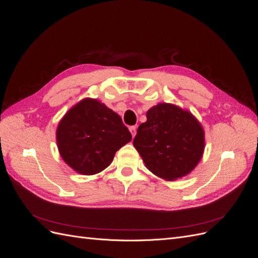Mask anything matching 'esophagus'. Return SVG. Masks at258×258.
<instances>
[{
  "instance_id": "1",
  "label": "esophagus",
  "mask_w": 258,
  "mask_h": 258,
  "mask_svg": "<svg viewBox=\"0 0 258 258\" xmlns=\"http://www.w3.org/2000/svg\"><path fill=\"white\" fill-rule=\"evenodd\" d=\"M130 132L132 134V137L134 138L135 136H136V134H137V127L136 126H131L130 127Z\"/></svg>"
}]
</instances>
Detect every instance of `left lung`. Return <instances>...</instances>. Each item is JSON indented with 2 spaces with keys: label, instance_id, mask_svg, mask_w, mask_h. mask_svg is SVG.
Listing matches in <instances>:
<instances>
[{
  "label": "left lung",
  "instance_id": "obj_1",
  "mask_svg": "<svg viewBox=\"0 0 258 258\" xmlns=\"http://www.w3.org/2000/svg\"><path fill=\"white\" fill-rule=\"evenodd\" d=\"M133 144L148 170L174 181L199 164L205 151V131L190 111L161 102L146 112Z\"/></svg>",
  "mask_w": 258,
  "mask_h": 258
}]
</instances>
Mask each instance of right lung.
<instances>
[{"label":"right lung","instance_id":"right-lung-1","mask_svg":"<svg viewBox=\"0 0 258 258\" xmlns=\"http://www.w3.org/2000/svg\"><path fill=\"white\" fill-rule=\"evenodd\" d=\"M132 140L121 117L100 100L84 98L58 122L56 143L60 157L84 175L101 172L115 154Z\"/></svg>","mask_w":258,"mask_h":258}]
</instances>
